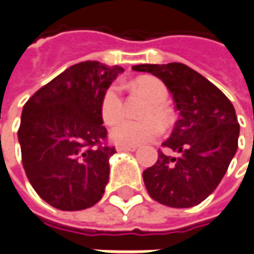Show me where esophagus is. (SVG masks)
<instances>
[{"label":"esophagus","mask_w":254,"mask_h":254,"mask_svg":"<svg viewBox=\"0 0 254 254\" xmlns=\"http://www.w3.org/2000/svg\"><path fill=\"white\" fill-rule=\"evenodd\" d=\"M116 149L117 150H130V152H134V150H137V146H127V145H119Z\"/></svg>","instance_id":"34e87169"}]
</instances>
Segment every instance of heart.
<instances>
[{"mask_svg": "<svg viewBox=\"0 0 254 254\" xmlns=\"http://www.w3.org/2000/svg\"><path fill=\"white\" fill-rule=\"evenodd\" d=\"M135 87L142 91L149 98L150 105L146 108L144 117H148L142 122L134 120H120L123 115V98L120 87L116 84L109 85L101 99V116L105 124H113L117 122L112 130L110 137L120 145L137 146V145L149 142L162 134V123L169 122V110L166 108V102L169 99V91L160 80L153 77H144L135 81ZM157 118V121L154 119Z\"/></svg>", "mask_w": 254, "mask_h": 254, "instance_id": "b5f03b06", "label": "heart"}]
</instances>
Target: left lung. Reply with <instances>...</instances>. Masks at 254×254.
I'll use <instances>...</instances> for the list:
<instances>
[{
  "label": "left lung",
  "instance_id": "8db88e82",
  "mask_svg": "<svg viewBox=\"0 0 254 254\" xmlns=\"http://www.w3.org/2000/svg\"><path fill=\"white\" fill-rule=\"evenodd\" d=\"M132 70L159 77L173 95L180 119L159 149L156 163L142 173L148 193L170 207H192L217 188L238 149L239 124L231 101L187 64H137Z\"/></svg>",
  "mask_w": 254,
  "mask_h": 254
}]
</instances>
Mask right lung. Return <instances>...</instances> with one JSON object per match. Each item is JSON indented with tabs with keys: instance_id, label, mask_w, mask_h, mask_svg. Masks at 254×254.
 Masks as SVG:
<instances>
[{
	"instance_id": "right-lung-1",
	"label": "right lung",
	"mask_w": 254,
	"mask_h": 254,
	"mask_svg": "<svg viewBox=\"0 0 254 254\" xmlns=\"http://www.w3.org/2000/svg\"><path fill=\"white\" fill-rule=\"evenodd\" d=\"M119 66L81 62L45 84L24 104L17 138L26 176L38 196L74 211L101 200L109 157L101 99L122 73Z\"/></svg>"
}]
</instances>
